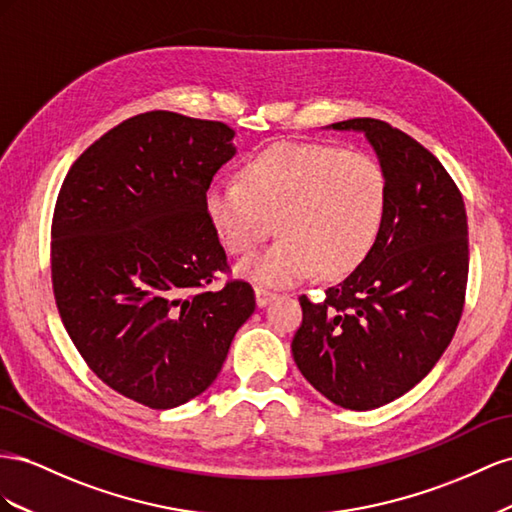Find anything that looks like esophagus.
Wrapping results in <instances>:
<instances>
[{
    "mask_svg": "<svg viewBox=\"0 0 512 512\" xmlns=\"http://www.w3.org/2000/svg\"><path fill=\"white\" fill-rule=\"evenodd\" d=\"M255 298H257V306H266L268 302H272L276 298L274 291L266 289V287H255Z\"/></svg>",
    "mask_w": 512,
    "mask_h": 512,
    "instance_id": "obj_1",
    "label": "esophagus"
}]
</instances>
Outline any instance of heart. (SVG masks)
<instances>
[{
    "label": "heart",
    "mask_w": 512,
    "mask_h": 512,
    "mask_svg": "<svg viewBox=\"0 0 512 512\" xmlns=\"http://www.w3.org/2000/svg\"><path fill=\"white\" fill-rule=\"evenodd\" d=\"M386 182L377 160L334 145L281 141L253 154L240 180H218L206 210L233 255H248L276 227L283 236L240 266L248 279L287 287L343 276L362 264L377 238Z\"/></svg>",
    "instance_id": "heart-1"
}]
</instances>
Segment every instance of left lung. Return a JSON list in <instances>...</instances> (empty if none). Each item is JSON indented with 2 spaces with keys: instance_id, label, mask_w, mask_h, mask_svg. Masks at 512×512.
I'll use <instances>...</instances> for the list:
<instances>
[{
  "instance_id": "left-lung-1",
  "label": "left lung",
  "mask_w": 512,
  "mask_h": 512,
  "mask_svg": "<svg viewBox=\"0 0 512 512\" xmlns=\"http://www.w3.org/2000/svg\"><path fill=\"white\" fill-rule=\"evenodd\" d=\"M360 130L384 173V214L362 264L321 300L300 296L291 341L300 373L345 410H373L412 390L455 337L465 304L470 242L461 191L427 148L382 120Z\"/></svg>"
}]
</instances>
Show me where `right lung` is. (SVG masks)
<instances>
[{
    "label": "right lung",
    "mask_w": 512,
    "mask_h": 512,
    "mask_svg": "<svg viewBox=\"0 0 512 512\" xmlns=\"http://www.w3.org/2000/svg\"><path fill=\"white\" fill-rule=\"evenodd\" d=\"M223 122L135 115L70 167L51 223V281L68 337L100 382L152 410L221 373L255 291L231 279L206 193L236 154Z\"/></svg>",
    "instance_id": "right-lung-1"
}]
</instances>
